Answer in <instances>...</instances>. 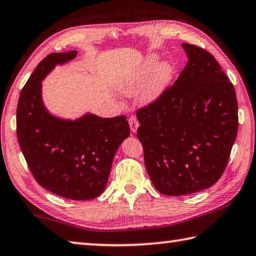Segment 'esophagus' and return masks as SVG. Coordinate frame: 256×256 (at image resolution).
Here are the masks:
<instances>
[{"mask_svg": "<svg viewBox=\"0 0 256 256\" xmlns=\"http://www.w3.org/2000/svg\"><path fill=\"white\" fill-rule=\"evenodd\" d=\"M128 124H130V128H131L132 132H136L138 128V120H136V116H131V118H128Z\"/></svg>", "mask_w": 256, "mask_h": 256, "instance_id": "obj_1", "label": "esophagus"}]
</instances>
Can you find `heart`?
Listing matches in <instances>:
<instances>
[{
  "label": "heart",
  "mask_w": 256,
  "mask_h": 256,
  "mask_svg": "<svg viewBox=\"0 0 256 256\" xmlns=\"http://www.w3.org/2000/svg\"><path fill=\"white\" fill-rule=\"evenodd\" d=\"M158 58L157 56H150L146 60L144 68H141L140 70H138L134 74L128 76V79L123 81L122 89L123 92L126 94H134L140 92L144 82L146 79V76L150 73V71L157 66ZM172 73H174V68L170 63H160L159 66L154 68V71L151 74L148 84L146 86V89L144 92V100L149 102H152L154 99H157L160 94L166 88L167 84H170L172 80Z\"/></svg>",
  "instance_id": "b5f03b06"
}]
</instances>
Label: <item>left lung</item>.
I'll use <instances>...</instances> for the list:
<instances>
[{"label": "left lung", "instance_id": "obj_1", "mask_svg": "<svg viewBox=\"0 0 256 256\" xmlns=\"http://www.w3.org/2000/svg\"><path fill=\"white\" fill-rule=\"evenodd\" d=\"M188 60L174 84L136 112V136L151 182L186 196L218 182L238 130L235 88L209 52L183 42Z\"/></svg>", "mask_w": 256, "mask_h": 256}]
</instances>
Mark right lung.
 <instances>
[{"label": "right lung", "mask_w": 256, "mask_h": 256, "mask_svg": "<svg viewBox=\"0 0 256 256\" xmlns=\"http://www.w3.org/2000/svg\"><path fill=\"white\" fill-rule=\"evenodd\" d=\"M76 50L52 53L38 64L21 90L16 107V136L34 180L56 196L90 200L106 188L112 164L128 138L124 115L102 118L94 114L71 120L52 115L42 98V81Z\"/></svg>", "instance_id": "obj_1"}]
</instances>
